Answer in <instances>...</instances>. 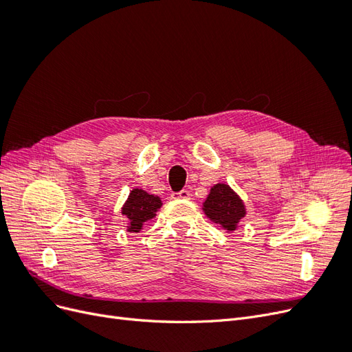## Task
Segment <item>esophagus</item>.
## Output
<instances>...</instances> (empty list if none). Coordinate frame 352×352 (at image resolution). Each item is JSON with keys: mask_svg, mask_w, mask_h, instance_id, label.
I'll return each instance as SVG.
<instances>
[{"mask_svg": "<svg viewBox=\"0 0 352 352\" xmlns=\"http://www.w3.org/2000/svg\"><path fill=\"white\" fill-rule=\"evenodd\" d=\"M189 197H190V194H189V190H186V189H182L180 192H173L172 194L173 199H188Z\"/></svg>", "mask_w": 352, "mask_h": 352, "instance_id": "obj_1", "label": "esophagus"}]
</instances>
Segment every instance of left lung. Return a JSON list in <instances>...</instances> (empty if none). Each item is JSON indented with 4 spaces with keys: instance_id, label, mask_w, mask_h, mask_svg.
Here are the masks:
<instances>
[{
    "instance_id": "8db88e82",
    "label": "left lung",
    "mask_w": 352,
    "mask_h": 352,
    "mask_svg": "<svg viewBox=\"0 0 352 352\" xmlns=\"http://www.w3.org/2000/svg\"><path fill=\"white\" fill-rule=\"evenodd\" d=\"M204 211L207 217L228 230H235L238 221L245 217L242 199L225 184L211 188L204 202Z\"/></svg>"
}]
</instances>
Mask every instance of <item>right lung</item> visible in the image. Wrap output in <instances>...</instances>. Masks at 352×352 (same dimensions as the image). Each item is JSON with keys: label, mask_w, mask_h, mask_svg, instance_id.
Segmentation results:
<instances>
[{"label": "right lung", "mask_w": 352, "mask_h": 352, "mask_svg": "<svg viewBox=\"0 0 352 352\" xmlns=\"http://www.w3.org/2000/svg\"><path fill=\"white\" fill-rule=\"evenodd\" d=\"M160 207H162V199L158 197L150 195L142 189H133L122 208V214L129 219L127 230L140 232L144 223L155 216Z\"/></svg>", "instance_id": "obj_1"}]
</instances>
